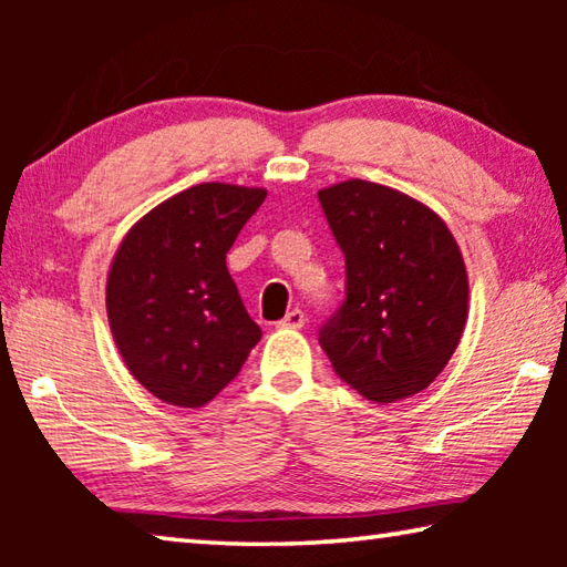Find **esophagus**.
Returning <instances> with one entry per match:
<instances>
[{
	"label": "esophagus",
	"mask_w": 567,
	"mask_h": 567,
	"mask_svg": "<svg viewBox=\"0 0 567 567\" xmlns=\"http://www.w3.org/2000/svg\"><path fill=\"white\" fill-rule=\"evenodd\" d=\"M280 328H292V330L305 328V312L302 310H290L285 315V320H280Z\"/></svg>",
	"instance_id": "1"
}]
</instances>
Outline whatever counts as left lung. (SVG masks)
<instances>
[{"label":"left lung","mask_w":567,"mask_h":567,"mask_svg":"<svg viewBox=\"0 0 567 567\" xmlns=\"http://www.w3.org/2000/svg\"><path fill=\"white\" fill-rule=\"evenodd\" d=\"M344 255V302L320 328L338 375L372 402L433 382L467 322V270L453 233L427 205L378 182L318 192Z\"/></svg>","instance_id":"obj_1"}]
</instances>
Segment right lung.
Returning <instances> with one entry per match:
<instances>
[{
  "label": "right lung",
  "mask_w": 567,
  "mask_h": 567,
  "mask_svg": "<svg viewBox=\"0 0 567 567\" xmlns=\"http://www.w3.org/2000/svg\"><path fill=\"white\" fill-rule=\"evenodd\" d=\"M267 189L205 182L134 223L107 275V320L124 364L167 405L203 408L262 338L225 257Z\"/></svg>",
  "instance_id": "1"
}]
</instances>
